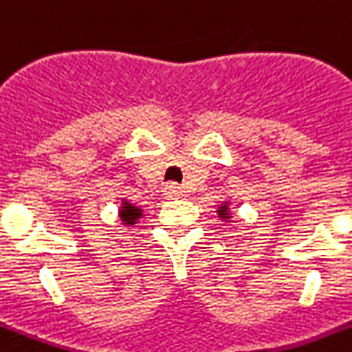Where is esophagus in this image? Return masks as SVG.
Returning <instances> with one entry per match:
<instances>
[{"label": "esophagus", "mask_w": 352, "mask_h": 352, "mask_svg": "<svg viewBox=\"0 0 352 352\" xmlns=\"http://www.w3.org/2000/svg\"><path fill=\"white\" fill-rule=\"evenodd\" d=\"M182 195H184V191H182L177 184H173V182H171V184H168L166 188H164V197H166V199H170V200L182 199Z\"/></svg>", "instance_id": "obj_1"}]
</instances>
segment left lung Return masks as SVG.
<instances>
[{
  "instance_id": "obj_1",
  "label": "left lung",
  "mask_w": 352,
  "mask_h": 352,
  "mask_svg": "<svg viewBox=\"0 0 352 352\" xmlns=\"http://www.w3.org/2000/svg\"><path fill=\"white\" fill-rule=\"evenodd\" d=\"M229 206H231V202H223L220 206V208L217 209V212H218V217L221 218V220H231L232 218V214H231V209H229Z\"/></svg>"
}]
</instances>
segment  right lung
<instances>
[{
    "instance_id": "add662e5",
    "label": "right lung",
    "mask_w": 352,
    "mask_h": 352,
    "mask_svg": "<svg viewBox=\"0 0 352 352\" xmlns=\"http://www.w3.org/2000/svg\"><path fill=\"white\" fill-rule=\"evenodd\" d=\"M120 220L123 221V226H135L138 223V220H140L141 217H143V209L138 208V206H134V204H131L129 200L121 199V206H120Z\"/></svg>"
}]
</instances>
